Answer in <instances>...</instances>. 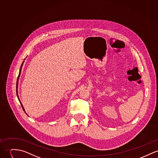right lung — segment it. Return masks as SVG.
Instances as JSON below:
<instances>
[{
    "instance_id": "right-lung-1",
    "label": "right lung",
    "mask_w": 158,
    "mask_h": 158,
    "mask_svg": "<svg viewBox=\"0 0 158 158\" xmlns=\"http://www.w3.org/2000/svg\"><path fill=\"white\" fill-rule=\"evenodd\" d=\"M26 59V58H25ZM25 59H24V60H25ZM24 61L22 62V65H21V67H20V71H19V76H18V77H17V84H16V93H17V98H18V99H19V102H20V104H21V105H22V108L23 109V110L24 111V112H25V110H24V108H23V105H22V103H21V102H20V98H19V94H18V89H17V88H18V84H19V77H20V74H21V72H22V67H23V63H24ZM26 113V112H25Z\"/></svg>"
}]
</instances>
